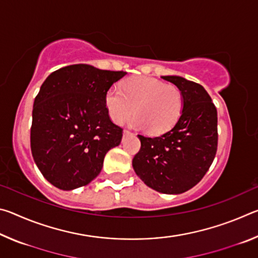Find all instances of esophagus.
Listing matches in <instances>:
<instances>
[{
    "label": "esophagus",
    "mask_w": 258,
    "mask_h": 258,
    "mask_svg": "<svg viewBox=\"0 0 258 258\" xmlns=\"http://www.w3.org/2000/svg\"><path fill=\"white\" fill-rule=\"evenodd\" d=\"M128 134H131V132H130V131H124V132H123V135H124V137H126V135H128Z\"/></svg>",
    "instance_id": "esophagus-1"
}]
</instances>
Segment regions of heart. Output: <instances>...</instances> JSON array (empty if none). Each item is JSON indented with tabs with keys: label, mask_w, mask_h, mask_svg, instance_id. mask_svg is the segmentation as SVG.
<instances>
[{
	"label": "heart",
	"mask_w": 258,
	"mask_h": 258,
	"mask_svg": "<svg viewBox=\"0 0 258 258\" xmlns=\"http://www.w3.org/2000/svg\"><path fill=\"white\" fill-rule=\"evenodd\" d=\"M104 106L115 124H123L134 113L135 127L159 135L173 128L180 119L183 95L175 85L137 76L126 80L121 89L110 87L104 94Z\"/></svg>",
	"instance_id": "b5f03b06"
}]
</instances>
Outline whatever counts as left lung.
<instances>
[{"label": "left lung", "instance_id": "1", "mask_svg": "<svg viewBox=\"0 0 258 258\" xmlns=\"http://www.w3.org/2000/svg\"><path fill=\"white\" fill-rule=\"evenodd\" d=\"M183 95L180 119L156 138L138 135L141 149L134 156V172L161 194L178 195L194 187L211 167L217 150V110L207 91L180 76H161Z\"/></svg>", "mask_w": 258, "mask_h": 258}]
</instances>
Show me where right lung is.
<instances>
[{"label":"right lung","mask_w":258,"mask_h":258,"mask_svg":"<svg viewBox=\"0 0 258 258\" xmlns=\"http://www.w3.org/2000/svg\"><path fill=\"white\" fill-rule=\"evenodd\" d=\"M125 72L71 64L47 76L34 100L30 149L51 184L74 190L102 169L107 152L119 146L123 130L112 123L104 94Z\"/></svg>","instance_id":"add662e5"}]
</instances>
